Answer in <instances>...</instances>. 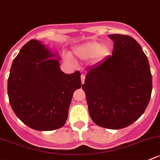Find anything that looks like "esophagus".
<instances>
[{
  "label": "esophagus",
  "mask_w": 160,
  "mask_h": 160,
  "mask_svg": "<svg viewBox=\"0 0 160 160\" xmlns=\"http://www.w3.org/2000/svg\"><path fill=\"white\" fill-rule=\"evenodd\" d=\"M80 78H81V83H82V84H83V82H84V80H85V75L81 74V76H80Z\"/></svg>",
  "instance_id": "1"
}]
</instances>
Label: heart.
I'll use <instances>...</instances> for the list:
<instances>
[{"label":"heart","mask_w":160,"mask_h":160,"mask_svg":"<svg viewBox=\"0 0 160 160\" xmlns=\"http://www.w3.org/2000/svg\"><path fill=\"white\" fill-rule=\"evenodd\" d=\"M110 52V48L107 43L100 44L99 42L90 41L76 47L73 53L77 58L88 60L95 58L97 60H101L107 58Z\"/></svg>","instance_id":"1"}]
</instances>
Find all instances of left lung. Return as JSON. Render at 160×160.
Masks as SVG:
<instances>
[{
    "mask_svg": "<svg viewBox=\"0 0 160 160\" xmlns=\"http://www.w3.org/2000/svg\"><path fill=\"white\" fill-rule=\"evenodd\" d=\"M109 38L113 41L112 56L88 70L82 89L92 120L101 127L118 129L144 112L152 93V75L137 40L122 34Z\"/></svg>",
    "mask_w": 160,
    "mask_h": 160,
    "instance_id": "1",
    "label": "left lung"
}]
</instances>
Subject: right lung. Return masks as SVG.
Instances as JSON below:
<instances>
[{"label":"right lung","instance_id":"1","mask_svg":"<svg viewBox=\"0 0 160 160\" xmlns=\"http://www.w3.org/2000/svg\"><path fill=\"white\" fill-rule=\"evenodd\" d=\"M60 59L41 41L31 40L13 60L8 81L10 104L30 128L50 131L63 127L73 92L81 87L80 72L63 73Z\"/></svg>","mask_w":160,"mask_h":160}]
</instances>
